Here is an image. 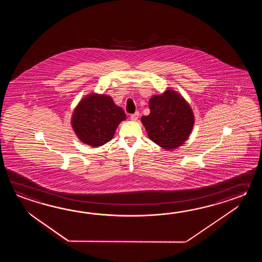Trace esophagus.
<instances>
[{"instance_id":"obj_1","label":"esophagus","mask_w":262,"mask_h":262,"mask_svg":"<svg viewBox=\"0 0 262 262\" xmlns=\"http://www.w3.org/2000/svg\"><path fill=\"white\" fill-rule=\"evenodd\" d=\"M139 112H135L134 114H131V116H130V118H131V120H132V121H134V122H136V121H137V120L139 119Z\"/></svg>"}]
</instances>
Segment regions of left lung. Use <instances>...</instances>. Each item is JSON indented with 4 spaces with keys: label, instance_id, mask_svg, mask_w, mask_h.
Segmentation results:
<instances>
[{
    "label": "left lung",
    "instance_id": "1",
    "mask_svg": "<svg viewBox=\"0 0 262 262\" xmlns=\"http://www.w3.org/2000/svg\"><path fill=\"white\" fill-rule=\"evenodd\" d=\"M150 114L141 117L149 139L165 150H175L189 138L195 123L194 113L187 101L172 89L152 95Z\"/></svg>",
    "mask_w": 262,
    "mask_h": 262
}]
</instances>
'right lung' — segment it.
<instances>
[{
    "label": "right lung",
    "instance_id": "add662e5",
    "mask_svg": "<svg viewBox=\"0 0 262 262\" xmlns=\"http://www.w3.org/2000/svg\"><path fill=\"white\" fill-rule=\"evenodd\" d=\"M125 119L123 108L115 105L110 95L90 94L75 107L71 125L82 143L96 148L111 141Z\"/></svg>",
    "mask_w": 262,
    "mask_h": 262
}]
</instances>
